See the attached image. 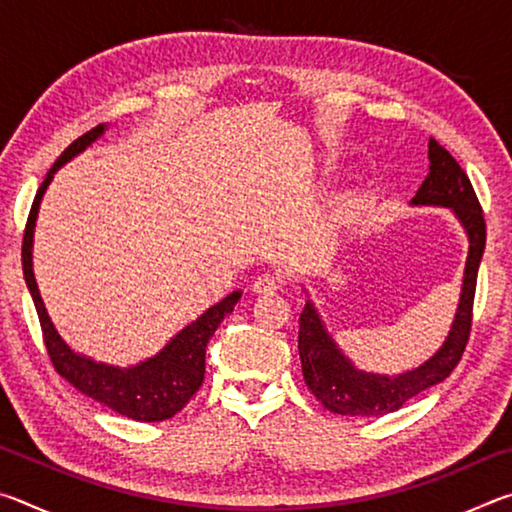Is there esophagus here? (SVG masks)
Here are the masks:
<instances>
[{
    "instance_id": "esophagus-1",
    "label": "esophagus",
    "mask_w": 512,
    "mask_h": 512,
    "mask_svg": "<svg viewBox=\"0 0 512 512\" xmlns=\"http://www.w3.org/2000/svg\"><path fill=\"white\" fill-rule=\"evenodd\" d=\"M282 289V277L280 275H273V273H262L255 277L253 282V291L259 293V296H268V293H277Z\"/></svg>"
}]
</instances>
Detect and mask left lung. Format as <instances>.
<instances>
[{
    "label": "left lung",
    "instance_id": "obj_1",
    "mask_svg": "<svg viewBox=\"0 0 512 512\" xmlns=\"http://www.w3.org/2000/svg\"><path fill=\"white\" fill-rule=\"evenodd\" d=\"M411 203L452 207L456 219L461 221L467 232V241H470L461 300H458L452 329H449L443 348L433 354L429 361H424L422 366L397 377L375 375V372L354 368V363L345 357L339 345L329 336L323 320L314 309V302L307 300L298 320L302 375H305V384L316 400L332 413L361 415V418L375 415L377 418V415L402 409L411 397L452 375L456 363L463 357L467 339H470L476 275H479V264L485 248L483 210L461 164L433 137L429 140V173Z\"/></svg>",
    "mask_w": 512,
    "mask_h": 512
}]
</instances>
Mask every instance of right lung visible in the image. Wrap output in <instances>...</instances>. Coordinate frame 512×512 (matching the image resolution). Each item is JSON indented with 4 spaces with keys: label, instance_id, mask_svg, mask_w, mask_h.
<instances>
[{
    "label": "right lung",
    "instance_id": "obj_1",
    "mask_svg": "<svg viewBox=\"0 0 512 512\" xmlns=\"http://www.w3.org/2000/svg\"><path fill=\"white\" fill-rule=\"evenodd\" d=\"M103 131H106V126L99 124L92 131L81 135L79 140L69 144L54 162V167L49 169L45 180H42L38 194L33 198L27 228H24L22 271L33 298V305H36L38 311L42 339H45L49 359L54 363L58 375L67 379L74 388H79L83 395L101 402L119 415H126V418L137 422H162L173 418L178 411H183L185 404L201 388L205 377L207 343H210L216 327L223 323V318L232 314V309H235L241 298V291H232L228 298L216 302L201 318H196L192 325L180 329L155 357L131 368L92 361L85 354L74 352L60 339V334L56 332V327L47 314L45 302L40 298L36 275H33V230H36L42 194L47 192L54 173L65 162L72 160L74 155L88 149L94 140H99Z\"/></svg>",
    "mask_w": 512,
    "mask_h": 512
}]
</instances>
